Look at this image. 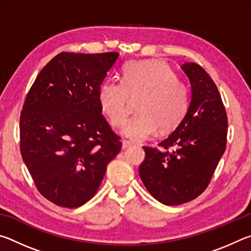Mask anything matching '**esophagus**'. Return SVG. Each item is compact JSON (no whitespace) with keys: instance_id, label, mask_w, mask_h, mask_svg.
Listing matches in <instances>:
<instances>
[{"instance_id":"34e87169","label":"esophagus","mask_w":251,"mask_h":251,"mask_svg":"<svg viewBox=\"0 0 251 251\" xmlns=\"http://www.w3.org/2000/svg\"><path fill=\"white\" fill-rule=\"evenodd\" d=\"M130 145H131L130 142H128V141H123V143H122V148H123V150H126V148L129 147Z\"/></svg>"}]
</instances>
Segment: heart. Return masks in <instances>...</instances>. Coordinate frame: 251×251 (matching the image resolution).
I'll use <instances>...</instances> for the list:
<instances>
[{
	"label": "heart",
	"mask_w": 251,
	"mask_h": 251,
	"mask_svg": "<svg viewBox=\"0 0 251 251\" xmlns=\"http://www.w3.org/2000/svg\"><path fill=\"white\" fill-rule=\"evenodd\" d=\"M138 114L126 123L123 133L144 142L168 133L184 120L190 104V90L172 67L159 61H133L123 70L121 82H105L99 92L100 108L114 127L124 125L130 100H137Z\"/></svg>",
	"instance_id": "heart-1"
}]
</instances>
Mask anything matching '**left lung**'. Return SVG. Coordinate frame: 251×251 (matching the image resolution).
<instances>
[{"instance_id": "left-lung-1", "label": "left lung", "mask_w": 251, "mask_h": 251, "mask_svg": "<svg viewBox=\"0 0 251 251\" xmlns=\"http://www.w3.org/2000/svg\"><path fill=\"white\" fill-rule=\"evenodd\" d=\"M192 84L184 120L157 147L144 146L139 176L152 197L176 206L198 197L209 185L227 144L228 118L209 74L193 62L181 65Z\"/></svg>"}]
</instances>
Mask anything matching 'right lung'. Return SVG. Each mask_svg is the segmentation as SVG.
<instances>
[{"instance_id": "right-lung-1", "label": "right lung", "mask_w": 251, "mask_h": 251, "mask_svg": "<svg viewBox=\"0 0 251 251\" xmlns=\"http://www.w3.org/2000/svg\"><path fill=\"white\" fill-rule=\"evenodd\" d=\"M117 52H62L29 88L20 116V151L42 196L77 208L96 194L121 137L101 114L99 92Z\"/></svg>"}]
</instances>
